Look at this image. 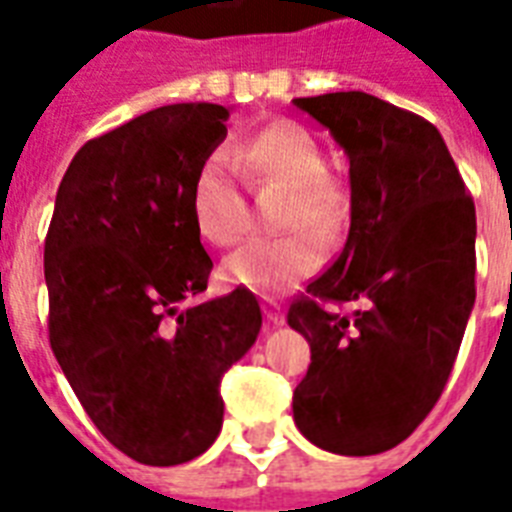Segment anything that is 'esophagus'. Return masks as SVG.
I'll return each mask as SVG.
<instances>
[{
  "label": "esophagus",
  "mask_w": 512,
  "mask_h": 512,
  "mask_svg": "<svg viewBox=\"0 0 512 512\" xmlns=\"http://www.w3.org/2000/svg\"><path fill=\"white\" fill-rule=\"evenodd\" d=\"M264 314H267V320L272 325H285V312H282V306L277 301H272V298L264 301Z\"/></svg>",
  "instance_id": "esophagus-1"
}]
</instances>
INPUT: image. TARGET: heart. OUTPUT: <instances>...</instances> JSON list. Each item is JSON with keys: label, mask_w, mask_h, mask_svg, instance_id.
Segmentation results:
<instances>
[{"label": "heart", "mask_w": 512, "mask_h": 512, "mask_svg": "<svg viewBox=\"0 0 512 512\" xmlns=\"http://www.w3.org/2000/svg\"><path fill=\"white\" fill-rule=\"evenodd\" d=\"M235 163L253 177L288 190L282 216L285 230H298L272 240H251L224 261V277L232 285L261 296L293 288L322 267L323 243L341 235L349 216V192L341 179L327 174L325 150L312 132L290 121L264 126L235 147ZM192 216L206 240L235 245L248 227V206L237 185L235 166L224 153L208 155L192 179ZM309 226L321 237L301 231Z\"/></svg>", "instance_id": "b5f03b06"}]
</instances>
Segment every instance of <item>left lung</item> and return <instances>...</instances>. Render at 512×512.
Instances as JSON below:
<instances>
[{"mask_svg":"<svg viewBox=\"0 0 512 512\" xmlns=\"http://www.w3.org/2000/svg\"><path fill=\"white\" fill-rule=\"evenodd\" d=\"M293 105L333 134L351 179L341 256L288 309L312 346L293 420L327 452L378 455L423 423L455 367L476 301V206L425 118L365 92Z\"/></svg>","mask_w":512,"mask_h":512,"instance_id":"obj_1","label":"left lung"}]
</instances>
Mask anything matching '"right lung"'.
I'll list each match as a JSON object with an SVG mask.
<instances>
[{"instance_id":"obj_1","label":"right lung","mask_w":512,"mask_h":512,"mask_svg":"<svg viewBox=\"0 0 512 512\" xmlns=\"http://www.w3.org/2000/svg\"><path fill=\"white\" fill-rule=\"evenodd\" d=\"M230 110L179 102L94 137L57 187L44 240L49 346L97 431L142 465L203 455L222 431V375L261 330L237 288L203 301L214 261L192 179Z\"/></svg>"}]
</instances>
